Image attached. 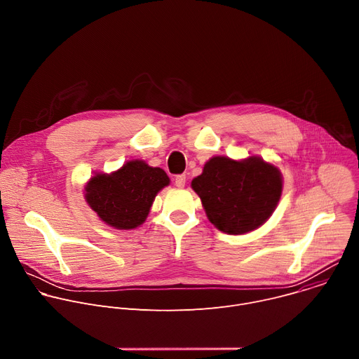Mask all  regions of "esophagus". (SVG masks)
Here are the masks:
<instances>
[{"label":"esophagus","mask_w":359,"mask_h":359,"mask_svg":"<svg viewBox=\"0 0 359 359\" xmlns=\"http://www.w3.org/2000/svg\"><path fill=\"white\" fill-rule=\"evenodd\" d=\"M175 184H176L177 187H184V184H186V176H184V175L176 176V177H175Z\"/></svg>","instance_id":"1"}]
</instances>
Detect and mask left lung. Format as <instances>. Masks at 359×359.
I'll return each mask as SVG.
<instances>
[{
	"mask_svg": "<svg viewBox=\"0 0 359 359\" xmlns=\"http://www.w3.org/2000/svg\"><path fill=\"white\" fill-rule=\"evenodd\" d=\"M212 224L227 234H244L263 226L283 191V177L259 156L233 161L215 156L191 180Z\"/></svg>",
	"mask_w": 359,
	"mask_h": 359,
	"instance_id": "8db88e82",
	"label": "left lung"
}]
</instances>
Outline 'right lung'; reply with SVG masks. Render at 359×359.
I'll use <instances>...</instances> for the list:
<instances>
[{
    "mask_svg": "<svg viewBox=\"0 0 359 359\" xmlns=\"http://www.w3.org/2000/svg\"><path fill=\"white\" fill-rule=\"evenodd\" d=\"M169 183L163 169L129 161L111 175L92 176L85 186V200L108 226L132 230L146 220L153 200Z\"/></svg>",
    "mask_w": 359,
    "mask_h": 359,
    "instance_id": "obj_1",
    "label": "right lung"
}]
</instances>
